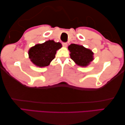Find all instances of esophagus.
Masks as SVG:
<instances>
[{"instance_id": "34e87169", "label": "esophagus", "mask_w": 125, "mask_h": 125, "mask_svg": "<svg viewBox=\"0 0 125 125\" xmlns=\"http://www.w3.org/2000/svg\"><path fill=\"white\" fill-rule=\"evenodd\" d=\"M62 45H63V47H67V46H68V43H66V42H64V43H62Z\"/></svg>"}]
</instances>
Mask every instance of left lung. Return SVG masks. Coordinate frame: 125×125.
Returning a JSON list of instances; mask_svg holds the SVG:
<instances>
[{"mask_svg":"<svg viewBox=\"0 0 125 125\" xmlns=\"http://www.w3.org/2000/svg\"><path fill=\"white\" fill-rule=\"evenodd\" d=\"M71 59L76 64L81 67H86L92 62L94 58V52L91 50L87 49L83 46L71 44L68 47Z\"/></svg>","mask_w":125,"mask_h":125,"instance_id":"left-lung-1","label":"left lung"}]
</instances>
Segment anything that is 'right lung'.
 Instances as JSON below:
<instances>
[{
  "label": "right lung",
  "instance_id": "right-lung-1",
  "mask_svg": "<svg viewBox=\"0 0 125 125\" xmlns=\"http://www.w3.org/2000/svg\"><path fill=\"white\" fill-rule=\"evenodd\" d=\"M62 47L61 43L55 42L54 40H48L43 43L37 44L29 50V58L38 67H46L54 59L56 51Z\"/></svg>",
  "mask_w": 125,
  "mask_h": 125
}]
</instances>
